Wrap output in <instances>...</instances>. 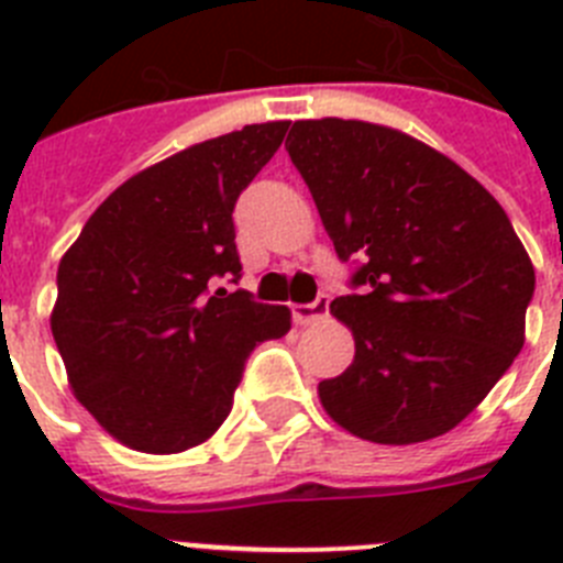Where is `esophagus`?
I'll list each match as a JSON object with an SVG mask.
<instances>
[{"mask_svg":"<svg viewBox=\"0 0 563 563\" xmlns=\"http://www.w3.org/2000/svg\"><path fill=\"white\" fill-rule=\"evenodd\" d=\"M327 312H330V298H327L324 292H321L316 301H310V305L292 307V318H296V324H312V321H318V318H324Z\"/></svg>","mask_w":563,"mask_h":563,"instance_id":"obj_1","label":"esophagus"}]
</instances>
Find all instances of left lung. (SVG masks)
I'll return each instance as SVG.
<instances>
[{"mask_svg": "<svg viewBox=\"0 0 563 563\" xmlns=\"http://www.w3.org/2000/svg\"><path fill=\"white\" fill-rule=\"evenodd\" d=\"M350 296L330 310L355 361L318 383L361 440L409 445L460 426L525 346L533 262L505 208L445 154L389 126L296 121L287 134Z\"/></svg>", "mask_w": 563, "mask_h": 563, "instance_id": "8db88e82", "label": "left lung"}]
</instances>
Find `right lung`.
Listing matches in <instances>:
<instances>
[{
	"label": "right lung",
	"instance_id": "1",
	"mask_svg": "<svg viewBox=\"0 0 563 563\" xmlns=\"http://www.w3.org/2000/svg\"><path fill=\"white\" fill-rule=\"evenodd\" d=\"M290 123H253L134 174L58 265L49 327L84 409L123 445L180 454L231 415L256 343L290 310L239 285L233 206Z\"/></svg>",
	"mask_w": 563,
	"mask_h": 563
}]
</instances>
